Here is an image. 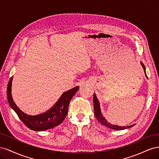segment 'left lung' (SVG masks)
Returning a JSON list of instances; mask_svg holds the SVG:
<instances>
[{
    "mask_svg": "<svg viewBox=\"0 0 159 159\" xmlns=\"http://www.w3.org/2000/svg\"><path fill=\"white\" fill-rule=\"evenodd\" d=\"M141 64L143 67V68L144 70V71H145V75L147 78V75L146 74V71H145V67L144 66V64L141 62ZM93 106H94V114H95V116L97 118V119L98 120V121L101 123L103 125L106 126L110 129H112L114 130H123V129H126L128 128L131 127L133 126L134 125H129V126H125V127H121V126H118L116 125H112L109 123V122L107 121V120L105 119V118L103 116V115L102 113V111H101V108H100V104L99 101L96 97L95 93H93Z\"/></svg>",
    "mask_w": 159,
    "mask_h": 159,
    "instance_id": "8db88e82",
    "label": "left lung"
}]
</instances>
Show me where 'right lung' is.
I'll return each instance as SVG.
<instances>
[{"mask_svg": "<svg viewBox=\"0 0 159 159\" xmlns=\"http://www.w3.org/2000/svg\"><path fill=\"white\" fill-rule=\"evenodd\" d=\"M12 81V77L9 81L7 87V99L10 106L27 127L36 131H45L61 124L68 113L71 98L79 89V86H77L66 91L61 95L54 106L48 111L42 114L32 116L22 112L14 102L11 94Z\"/></svg>", "mask_w": 159, "mask_h": 159, "instance_id": "obj_1", "label": "right lung"}]
</instances>
